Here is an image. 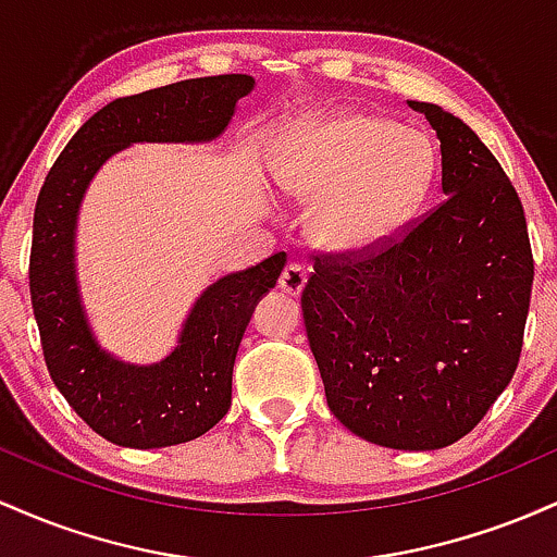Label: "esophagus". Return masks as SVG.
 Here are the masks:
<instances>
[{
    "instance_id": "obj_1",
    "label": "esophagus",
    "mask_w": 557,
    "mask_h": 557,
    "mask_svg": "<svg viewBox=\"0 0 557 557\" xmlns=\"http://www.w3.org/2000/svg\"><path fill=\"white\" fill-rule=\"evenodd\" d=\"M306 280H309V272L300 264H287L283 270V277H280V287L287 296H300V290L306 287Z\"/></svg>"
}]
</instances>
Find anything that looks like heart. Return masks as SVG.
I'll return each mask as SVG.
<instances>
[{
  "label": "heart",
  "instance_id": "obj_1",
  "mask_svg": "<svg viewBox=\"0 0 557 557\" xmlns=\"http://www.w3.org/2000/svg\"><path fill=\"white\" fill-rule=\"evenodd\" d=\"M437 157L424 133L345 110L287 131L272 157L285 198L314 203L309 235L332 257H367L393 243L430 190Z\"/></svg>",
  "mask_w": 557,
  "mask_h": 557
}]
</instances>
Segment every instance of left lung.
I'll return each mask as SVG.
<instances>
[{"mask_svg":"<svg viewBox=\"0 0 557 557\" xmlns=\"http://www.w3.org/2000/svg\"><path fill=\"white\" fill-rule=\"evenodd\" d=\"M408 107L437 131L445 201L382 251L317 259L300 309L337 421L367 443L437 450L474 430L519 367L534 261L487 146L443 107Z\"/></svg>","mask_w":557,"mask_h":557,"instance_id":"8db88e82","label":"left lung"}]
</instances>
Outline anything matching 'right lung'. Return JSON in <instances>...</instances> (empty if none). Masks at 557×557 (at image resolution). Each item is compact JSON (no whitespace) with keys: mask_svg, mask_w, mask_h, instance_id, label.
I'll list each match as a JSON object with an SVG mask.
<instances>
[{"mask_svg":"<svg viewBox=\"0 0 557 557\" xmlns=\"http://www.w3.org/2000/svg\"><path fill=\"white\" fill-rule=\"evenodd\" d=\"M253 86L251 75H212L114 99L81 125L41 185L28 274L44 359L73 411L114 445H181L225 417L243 332L287 257L280 251L203 287L162 361H123L96 341L81 298L75 230L83 196L104 162L127 146L220 138Z\"/></svg>","mask_w":557,"mask_h":557,"instance_id":"1","label":"right lung"}]
</instances>
